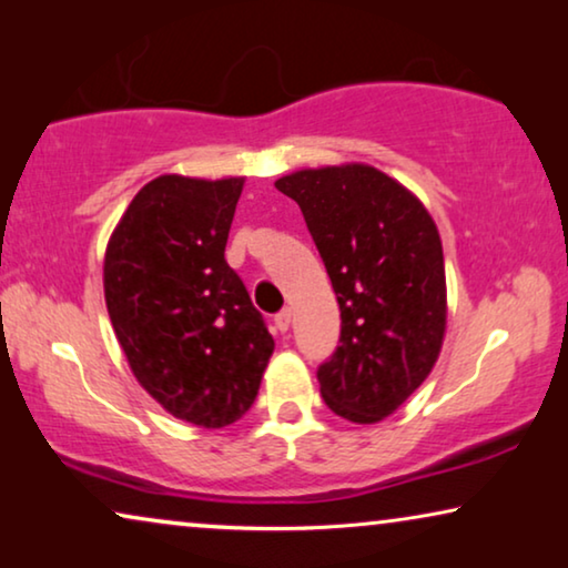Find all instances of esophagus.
<instances>
[{
    "mask_svg": "<svg viewBox=\"0 0 568 568\" xmlns=\"http://www.w3.org/2000/svg\"><path fill=\"white\" fill-rule=\"evenodd\" d=\"M274 325H276V331H282V333L290 331V325H292V310L286 307V310H282V313H276Z\"/></svg>",
    "mask_w": 568,
    "mask_h": 568,
    "instance_id": "obj_1",
    "label": "esophagus"
}]
</instances>
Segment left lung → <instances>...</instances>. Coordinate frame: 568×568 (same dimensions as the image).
Instances as JSON below:
<instances>
[{
  "instance_id": "8db88e82",
  "label": "left lung",
  "mask_w": 568,
  "mask_h": 568,
  "mask_svg": "<svg viewBox=\"0 0 568 568\" xmlns=\"http://www.w3.org/2000/svg\"><path fill=\"white\" fill-rule=\"evenodd\" d=\"M274 185L300 204L341 307L338 346L317 369L325 406L354 424L383 422L429 377L445 338L437 224L406 185L362 162Z\"/></svg>"
}]
</instances>
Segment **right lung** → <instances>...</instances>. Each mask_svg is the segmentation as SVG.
I'll return each mask as SVG.
<instances>
[{
  "instance_id": "1",
  "label": "right lung",
  "mask_w": 568,
  "mask_h": 568,
  "mask_svg": "<svg viewBox=\"0 0 568 568\" xmlns=\"http://www.w3.org/2000/svg\"><path fill=\"white\" fill-rule=\"evenodd\" d=\"M243 178L160 175L105 247L115 338L139 385L181 422L222 429L258 395L274 338L224 261Z\"/></svg>"
}]
</instances>
